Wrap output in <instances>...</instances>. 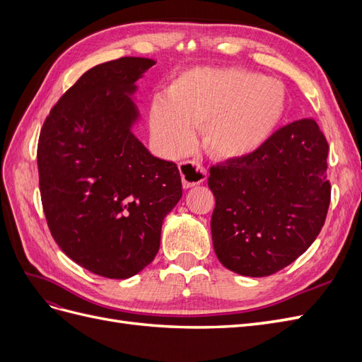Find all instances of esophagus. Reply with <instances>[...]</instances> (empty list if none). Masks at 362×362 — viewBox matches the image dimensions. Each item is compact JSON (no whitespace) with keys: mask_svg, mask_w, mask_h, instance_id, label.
<instances>
[{"mask_svg":"<svg viewBox=\"0 0 362 362\" xmlns=\"http://www.w3.org/2000/svg\"><path fill=\"white\" fill-rule=\"evenodd\" d=\"M180 173L182 185L185 189L193 187V185H198L206 180V169L202 166L201 163L194 160H187L180 163Z\"/></svg>","mask_w":362,"mask_h":362,"instance_id":"esophagus-1","label":"esophagus"}]
</instances>
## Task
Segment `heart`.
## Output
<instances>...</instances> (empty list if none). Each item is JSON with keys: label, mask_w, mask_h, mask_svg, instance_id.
<instances>
[{"label": "heart", "mask_w": 362, "mask_h": 362, "mask_svg": "<svg viewBox=\"0 0 362 362\" xmlns=\"http://www.w3.org/2000/svg\"><path fill=\"white\" fill-rule=\"evenodd\" d=\"M284 86L245 69L199 68L181 74L151 107L149 125L166 156L178 157L204 128L206 151L221 160L254 154L275 134L286 115Z\"/></svg>", "instance_id": "b5f03b06"}]
</instances>
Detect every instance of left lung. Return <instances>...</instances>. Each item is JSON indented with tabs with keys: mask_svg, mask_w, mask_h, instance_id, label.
Returning <instances> with one entry per match:
<instances>
[{
	"mask_svg": "<svg viewBox=\"0 0 362 362\" xmlns=\"http://www.w3.org/2000/svg\"><path fill=\"white\" fill-rule=\"evenodd\" d=\"M327 149L319 125L300 119L252 156L211 166L213 246L226 269L269 276L313 245L331 202Z\"/></svg>",
	"mask_w": 362,
	"mask_h": 362,
	"instance_id": "left-lung-1",
	"label": "left lung"
}]
</instances>
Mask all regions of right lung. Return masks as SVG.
Returning <instances> with one entry per match:
<instances>
[{"label": "right lung", "mask_w": 362, "mask_h": 362, "mask_svg": "<svg viewBox=\"0 0 362 362\" xmlns=\"http://www.w3.org/2000/svg\"><path fill=\"white\" fill-rule=\"evenodd\" d=\"M156 62L120 57L84 72L51 108L37 144L39 187L52 238L76 264L110 279L156 258L163 218L182 196L173 161L133 134L129 95Z\"/></svg>", "instance_id": "right-lung-1"}]
</instances>
